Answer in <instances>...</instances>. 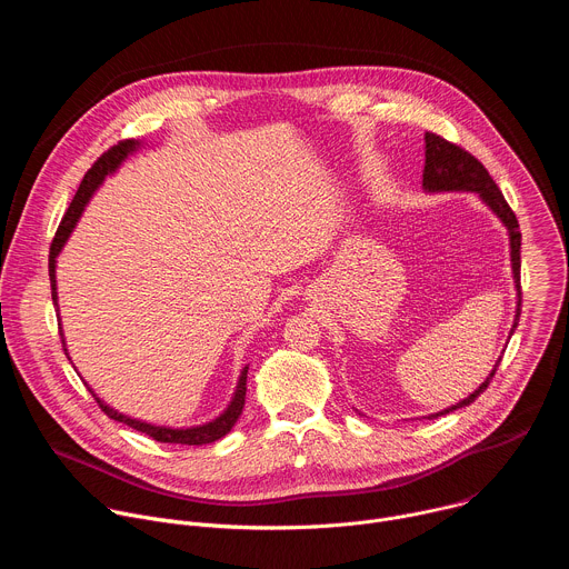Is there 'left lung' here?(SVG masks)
<instances>
[{
    "label": "left lung",
    "mask_w": 569,
    "mask_h": 569,
    "mask_svg": "<svg viewBox=\"0 0 569 569\" xmlns=\"http://www.w3.org/2000/svg\"><path fill=\"white\" fill-rule=\"evenodd\" d=\"M423 191L426 193H477V198L489 207L500 222L507 229L509 236V257H511V274H513V286H516V315H513V327L509 338L513 336V331L518 329V319H520V303H522V292H520V231H518V220L516 213L511 211V207L507 204L502 191L498 189V184L493 182V178L489 176L481 167V161H477L470 152H466L463 148L441 139L439 134L426 132V169H423ZM502 356L496 360L491 373L486 376V380L472 391L468 393L463 400H459L457 405H450V408L428 415L423 419H437L443 415H450L455 410L466 408L470 405L489 382L496 376V369L500 365ZM358 412V410H356Z\"/></svg>",
    "instance_id": "8db88e82"
}]
</instances>
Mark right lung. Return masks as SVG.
<instances>
[{"label": "right lung", "mask_w": 569, "mask_h": 569, "mask_svg": "<svg viewBox=\"0 0 569 569\" xmlns=\"http://www.w3.org/2000/svg\"><path fill=\"white\" fill-rule=\"evenodd\" d=\"M141 148H146V143L141 139H128V141H121L119 146L110 148L108 152H103L99 157L97 164L86 173L83 182H80L58 231H56V238L51 242V252H49V279H51V299H53V306L58 308V283H56V266H58V254L62 252V248L67 246V240L71 236V231L76 229L80 216H83L86 207L90 204V200L94 198V193L103 187L106 178L114 176L123 164L126 159L134 152H139ZM60 317V312H58ZM64 342V340H62ZM64 351H67V345H64ZM67 358H69V351H67ZM71 360V358H69ZM248 369L250 365H246L240 369V376H238V382H236V389L231 393V400L227 402V408L211 421L207 423H200V426H187V428H171V426H157V423H148V421H141V419H134V417H128L119 410H114L112 405H108L88 382V389L92 391V396L97 398V402L101 405V410L119 421V423H126L139 432H146L148 437H152L154 441H161V443H182V446H207V443H213L218 439H222L233 426L236 421L240 419L242 415V408H246V391H248Z\"/></svg>", "instance_id": "add662e5"}]
</instances>
